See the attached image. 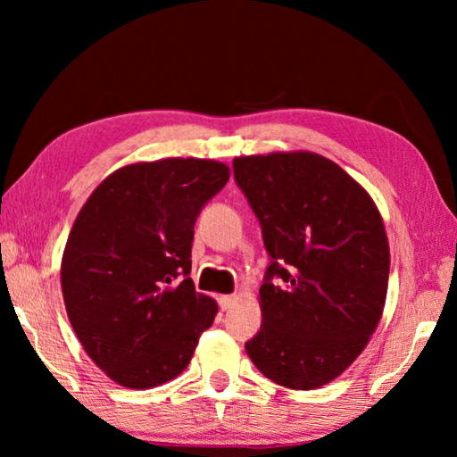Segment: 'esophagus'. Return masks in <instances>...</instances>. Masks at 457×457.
Listing matches in <instances>:
<instances>
[{
    "mask_svg": "<svg viewBox=\"0 0 457 457\" xmlns=\"http://www.w3.org/2000/svg\"><path fill=\"white\" fill-rule=\"evenodd\" d=\"M218 303H220V308L221 311H229V308H234L236 306V296H220L218 298Z\"/></svg>",
    "mask_w": 457,
    "mask_h": 457,
    "instance_id": "34e87169",
    "label": "esophagus"
}]
</instances>
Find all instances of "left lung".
I'll list each match as a JSON object with an SVG mask.
<instances>
[{
  "instance_id": "8db88e82",
  "label": "left lung",
  "mask_w": 457,
  "mask_h": 457,
  "mask_svg": "<svg viewBox=\"0 0 457 457\" xmlns=\"http://www.w3.org/2000/svg\"><path fill=\"white\" fill-rule=\"evenodd\" d=\"M270 253L262 327L247 357L286 389H319L353 365L381 320L389 242L369 193L311 151L234 159Z\"/></svg>"
}]
</instances>
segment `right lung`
Returning <instances> with one entry per match:
<instances>
[{
  "label": "right lung",
  "mask_w": 457,
  "mask_h": 457,
  "mask_svg": "<svg viewBox=\"0 0 457 457\" xmlns=\"http://www.w3.org/2000/svg\"><path fill=\"white\" fill-rule=\"evenodd\" d=\"M229 179L212 159L120 167L92 191L62 256L68 319L88 357L129 389L181 375L215 300L189 278L193 226Z\"/></svg>",
  "instance_id": "right-lung-1"
}]
</instances>
